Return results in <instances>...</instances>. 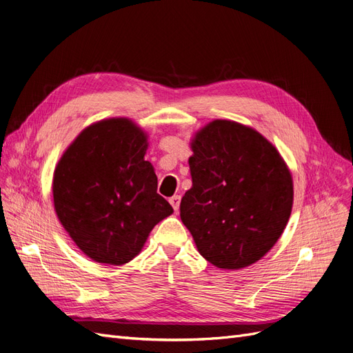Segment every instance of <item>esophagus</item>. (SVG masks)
I'll use <instances>...</instances> for the list:
<instances>
[{"label":"esophagus","instance_id":"obj_1","mask_svg":"<svg viewBox=\"0 0 353 353\" xmlns=\"http://www.w3.org/2000/svg\"><path fill=\"white\" fill-rule=\"evenodd\" d=\"M169 203H170V205H172L174 210H175V212H178V210H179V203H181V197H179V196H174V197H170V199H169Z\"/></svg>","mask_w":353,"mask_h":353}]
</instances>
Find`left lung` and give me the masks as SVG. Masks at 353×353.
I'll list each match as a JSON object with an SVG mask.
<instances>
[{"mask_svg": "<svg viewBox=\"0 0 353 353\" xmlns=\"http://www.w3.org/2000/svg\"><path fill=\"white\" fill-rule=\"evenodd\" d=\"M191 147L193 187L179 210L200 254L223 270L259 261L292 213L293 181L283 157L259 132L231 121L210 122Z\"/></svg>", "mask_w": 353, "mask_h": 353, "instance_id": "8db88e82", "label": "left lung"}]
</instances>
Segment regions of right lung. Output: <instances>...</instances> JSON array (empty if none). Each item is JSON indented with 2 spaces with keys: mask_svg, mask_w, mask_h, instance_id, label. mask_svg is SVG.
I'll list each match as a JSON object with an SVG mask.
<instances>
[{
  "mask_svg": "<svg viewBox=\"0 0 353 353\" xmlns=\"http://www.w3.org/2000/svg\"><path fill=\"white\" fill-rule=\"evenodd\" d=\"M147 137L131 121L108 119L83 130L54 170L52 197L61 225L99 263L122 265L140 253L157 222L174 212L157 194L144 160Z\"/></svg>",
  "mask_w": 353,
  "mask_h": 353,
  "instance_id": "obj_1",
  "label": "right lung"
}]
</instances>
